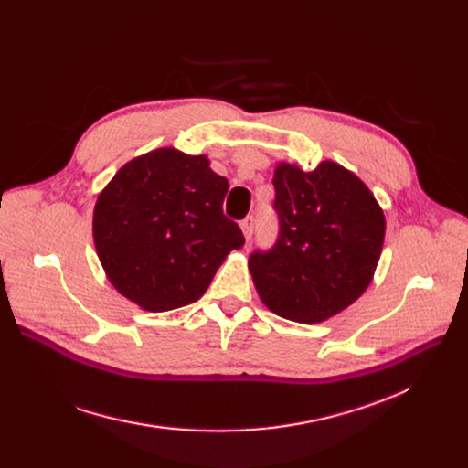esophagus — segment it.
I'll use <instances>...</instances> for the list:
<instances>
[{
    "label": "esophagus",
    "mask_w": 468,
    "mask_h": 468,
    "mask_svg": "<svg viewBox=\"0 0 468 468\" xmlns=\"http://www.w3.org/2000/svg\"><path fill=\"white\" fill-rule=\"evenodd\" d=\"M254 228H256V218L254 216H247L240 221V229L244 233V239L250 240L254 235Z\"/></svg>",
    "instance_id": "obj_1"
}]
</instances>
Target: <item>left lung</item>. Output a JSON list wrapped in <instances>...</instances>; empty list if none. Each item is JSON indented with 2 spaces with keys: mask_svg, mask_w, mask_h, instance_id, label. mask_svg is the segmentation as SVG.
<instances>
[{
  "mask_svg": "<svg viewBox=\"0 0 468 468\" xmlns=\"http://www.w3.org/2000/svg\"><path fill=\"white\" fill-rule=\"evenodd\" d=\"M279 235L254 250L249 269L265 307L296 323H321L372 282L385 216L353 172L323 161L305 172L279 163L273 176Z\"/></svg>",
  "mask_w": 468,
  "mask_h": 468,
  "instance_id": "8db88e82",
  "label": "left lung"
}]
</instances>
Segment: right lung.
Returning a JSON list of instances; mask_svg holds the SVG:
<instances>
[{
	"label": "right lung",
	"mask_w": 468,
	"mask_h": 468,
	"mask_svg": "<svg viewBox=\"0 0 468 468\" xmlns=\"http://www.w3.org/2000/svg\"><path fill=\"white\" fill-rule=\"evenodd\" d=\"M228 189L205 155L172 147L121 166L92 216L94 247L117 292L152 313L199 300L244 244L221 210Z\"/></svg>",
	"instance_id": "1"
}]
</instances>
